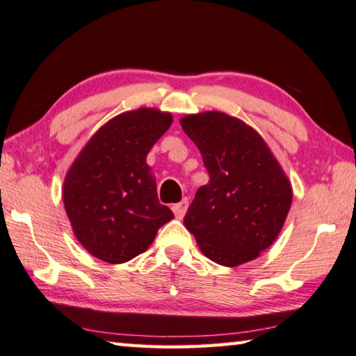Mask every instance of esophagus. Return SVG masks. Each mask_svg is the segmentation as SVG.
Returning a JSON list of instances; mask_svg holds the SVG:
<instances>
[{"label": "esophagus", "mask_w": 356, "mask_h": 356, "mask_svg": "<svg viewBox=\"0 0 356 356\" xmlns=\"http://www.w3.org/2000/svg\"><path fill=\"white\" fill-rule=\"evenodd\" d=\"M186 209H188V201L184 200L182 202L174 204V206H172V212H174V215H176V218L182 220L185 212H186Z\"/></svg>", "instance_id": "obj_1"}]
</instances>
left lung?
<instances>
[{"instance_id": "obj_1", "label": "left lung", "mask_w": 356, "mask_h": 356, "mask_svg": "<svg viewBox=\"0 0 356 356\" xmlns=\"http://www.w3.org/2000/svg\"><path fill=\"white\" fill-rule=\"evenodd\" d=\"M180 125L196 144L209 184L196 191L184 225L210 261L237 267L278 238L292 185L264 138L221 111L186 114Z\"/></svg>"}]
</instances>
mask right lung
Segmentation results:
<instances>
[{
    "instance_id": "add662e5",
    "label": "right lung",
    "mask_w": 356,
    "mask_h": 356,
    "mask_svg": "<svg viewBox=\"0 0 356 356\" xmlns=\"http://www.w3.org/2000/svg\"><path fill=\"white\" fill-rule=\"evenodd\" d=\"M172 114L138 108L108 120L81 149L64 179L72 231L89 254L124 264L152 245L174 218L156 196L146 156L171 127Z\"/></svg>"
}]
</instances>
